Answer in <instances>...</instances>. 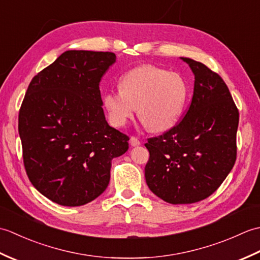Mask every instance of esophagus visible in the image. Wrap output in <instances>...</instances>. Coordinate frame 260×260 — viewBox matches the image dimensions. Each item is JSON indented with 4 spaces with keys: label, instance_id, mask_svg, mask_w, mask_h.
Listing matches in <instances>:
<instances>
[{
    "label": "esophagus",
    "instance_id": "34e87169",
    "mask_svg": "<svg viewBox=\"0 0 260 260\" xmlns=\"http://www.w3.org/2000/svg\"><path fill=\"white\" fill-rule=\"evenodd\" d=\"M129 143H131V145H132V146H139V145L141 144L140 140L137 139V137H135V136H132V137H131Z\"/></svg>",
    "mask_w": 260,
    "mask_h": 260
}]
</instances>
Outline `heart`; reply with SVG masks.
<instances>
[{
	"label": "heart",
	"mask_w": 260,
	"mask_h": 260,
	"mask_svg": "<svg viewBox=\"0 0 260 260\" xmlns=\"http://www.w3.org/2000/svg\"><path fill=\"white\" fill-rule=\"evenodd\" d=\"M120 90H108L103 95V105L109 121L124 126L137 116L147 129L163 132L178 121L187 98V86L179 74L141 66L121 77Z\"/></svg>",
	"instance_id": "obj_1"
}]
</instances>
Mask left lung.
Here are the masks:
<instances>
[{"mask_svg":"<svg viewBox=\"0 0 260 260\" xmlns=\"http://www.w3.org/2000/svg\"><path fill=\"white\" fill-rule=\"evenodd\" d=\"M194 74L184 117L162 135L147 139L145 179L150 190L172 204L204 200L221 185L237 158L239 112L217 73L182 58Z\"/></svg>","mask_w":260,"mask_h":260,"instance_id":"1","label":"left lung"}]
</instances>
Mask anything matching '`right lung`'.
<instances>
[{"label": "right lung", "instance_id": "obj_1", "mask_svg": "<svg viewBox=\"0 0 260 260\" xmlns=\"http://www.w3.org/2000/svg\"><path fill=\"white\" fill-rule=\"evenodd\" d=\"M113 52L69 50L32 78L19 112L24 169L52 202L79 207L106 190L129 137L105 118L99 82Z\"/></svg>", "mask_w": 260, "mask_h": 260}]
</instances>
